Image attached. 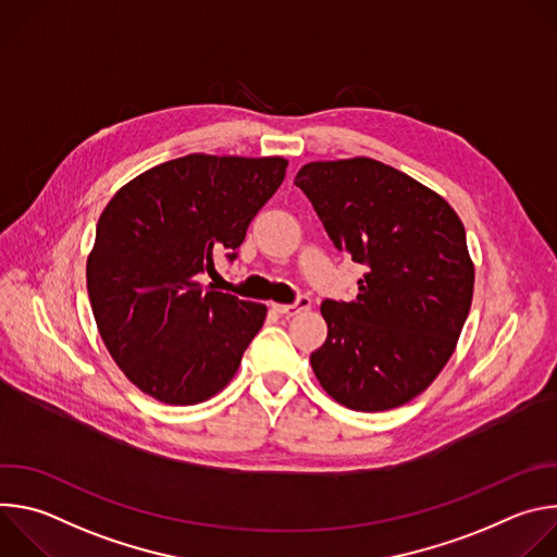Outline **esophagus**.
Instances as JSON below:
<instances>
[{"instance_id": "1", "label": "esophagus", "mask_w": 557, "mask_h": 557, "mask_svg": "<svg viewBox=\"0 0 557 557\" xmlns=\"http://www.w3.org/2000/svg\"><path fill=\"white\" fill-rule=\"evenodd\" d=\"M271 308L277 314H282V317H293V314H297L301 310H308L310 308V299L308 297H299L295 304H273Z\"/></svg>"}]
</instances>
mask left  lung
I'll list each match as a JSON object with an SVG mask.
<instances>
[{
	"mask_svg": "<svg viewBox=\"0 0 557 557\" xmlns=\"http://www.w3.org/2000/svg\"><path fill=\"white\" fill-rule=\"evenodd\" d=\"M295 185L333 245L368 267L352 301L322 304L329 337L310 355L317 381L357 412L412 401L449 361L473 297L458 213L366 156L308 163Z\"/></svg>",
	"mask_w": 557,
	"mask_h": 557,
	"instance_id": "8db88e82",
	"label": "left lung"
}]
</instances>
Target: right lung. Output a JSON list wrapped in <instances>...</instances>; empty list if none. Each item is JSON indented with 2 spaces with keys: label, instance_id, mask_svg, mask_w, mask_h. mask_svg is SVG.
Masks as SVG:
<instances>
[{
  "label": "right lung",
  "instance_id": "obj_1",
  "mask_svg": "<svg viewBox=\"0 0 557 557\" xmlns=\"http://www.w3.org/2000/svg\"><path fill=\"white\" fill-rule=\"evenodd\" d=\"M288 161L189 153L123 185L103 209L86 280L101 339L156 401L194 406L237 372L267 306L202 288L213 258L235 260Z\"/></svg>",
  "mask_w": 557,
  "mask_h": 557
}]
</instances>
